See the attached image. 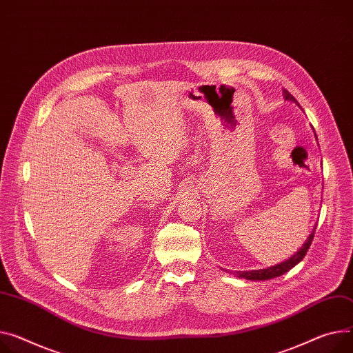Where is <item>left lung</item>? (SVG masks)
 I'll list each match as a JSON object with an SVG mask.
<instances>
[{
    "label": "left lung",
    "instance_id": "left-lung-1",
    "mask_svg": "<svg viewBox=\"0 0 353 353\" xmlns=\"http://www.w3.org/2000/svg\"><path fill=\"white\" fill-rule=\"evenodd\" d=\"M283 96L287 101H291V103H295L298 107H300V104H298V101L295 100V97L288 92V90H283ZM315 229H316V223L311 232V234L308 236V239L304 241V245L301 246V249L295 252L290 259L276 264V265H271V267H267V268H260V270H249V271H236V277L239 279H245V280H252V281H264V280H271V279H276V277H280L283 274H285L287 271H290L292 267H295L298 263H300L304 256L307 254L311 243H312V239H314V233H315Z\"/></svg>",
    "mask_w": 353,
    "mask_h": 353
}]
</instances>
